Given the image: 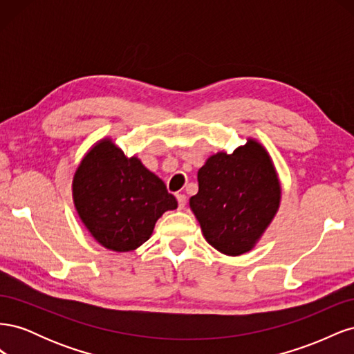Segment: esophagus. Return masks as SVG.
Segmentation results:
<instances>
[{
  "label": "esophagus",
  "mask_w": 354,
  "mask_h": 354,
  "mask_svg": "<svg viewBox=\"0 0 354 354\" xmlns=\"http://www.w3.org/2000/svg\"><path fill=\"white\" fill-rule=\"evenodd\" d=\"M177 202H178V208H180V209L185 208V205H186V195L178 194V195H177Z\"/></svg>",
  "instance_id": "esophagus-1"
}]
</instances>
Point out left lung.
I'll return each mask as SVG.
<instances>
[{
	"mask_svg": "<svg viewBox=\"0 0 354 354\" xmlns=\"http://www.w3.org/2000/svg\"><path fill=\"white\" fill-rule=\"evenodd\" d=\"M199 190L190 208L203 236L217 251H250L279 207L281 186L264 147L254 140L232 155H212L198 171Z\"/></svg>",
	"mask_w": 354,
	"mask_h": 354,
	"instance_id": "left-lung-1",
	"label": "left lung"
}]
</instances>
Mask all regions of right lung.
Returning a JSON list of instances; mask_svg holds the SVG:
<instances>
[{
  "label": "right lung",
  "instance_id": "right-lung-1",
  "mask_svg": "<svg viewBox=\"0 0 354 354\" xmlns=\"http://www.w3.org/2000/svg\"><path fill=\"white\" fill-rule=\"evenodd\" d=\"M73 201L85 227L104 248L127 252L146 242L156 220L177 208L164 181L137 158L102 140L73 177Z\"/></svg>",
  "mask_w": 354,
  "mask_h": 354
}]
</instances>
